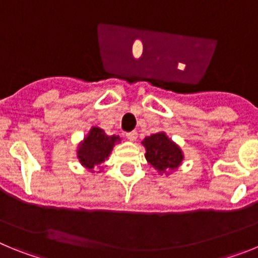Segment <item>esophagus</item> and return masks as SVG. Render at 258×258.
Here are the masks:
<instances>
[{"label": "esophagus", "instance_id": "obj_1", "mask_svg": "<svg viewBox=\"0 0 258 258\" xmlns=\"http://www.w3.org/2000/svg\"><path fill=\"white\" fill-rule=\"evenodd\" d=\"M137 137H138L137 132H129V133H126V138L131 141V142H134V141L137 140Z\"/></svg>", "mask_w": 258, "mask_h": 258}]
</instances>
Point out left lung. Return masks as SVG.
Returning <instances> with one entry per match:
<instances>
[{
  "instance_id": "left-lung-1",
  "label": "left lung",
  "mask_w": 258,
  "mask_h": 258,
  "mask_svg": "<svg viewBox=\"0 0 258 258\" xmlns=\"http://www.w3.org/2000/svg\"><path fill=\"white\" fill-rule=\"evenodd\" d=\"M142 145L146 149L145 157L147 163L160 174H169V172L178 169L184 159L181 147L164 132L146 137Z\"/></svg>"
}]
</instances>
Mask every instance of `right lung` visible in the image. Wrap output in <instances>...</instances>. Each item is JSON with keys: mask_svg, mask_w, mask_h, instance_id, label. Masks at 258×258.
Returning a JSON list of instances; mask_svg holds the SVG:
<instances>
[{"mask_svg": "<svg viewBox=\"0 0 258 258\" xmlns=\"http://www.w3.org/2000/svg\"><path fill=\"white\" fill-rule=\"evenodd\" d=\"M120 141L121 138L118 136H107L99 126H92L77 146V159L84 168L93 172L95 166L101 168V164L108 159L113 146Z\"/></svg>", "mask_w": 258, "mask_h": 258, "instance_id": "add662e5", "label": "right lung"}]
</instances>
